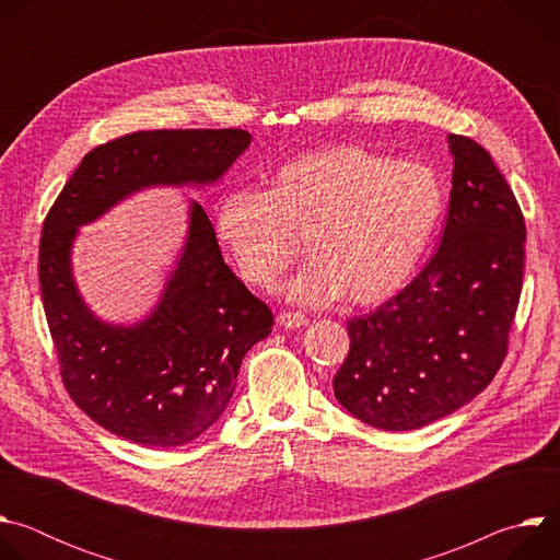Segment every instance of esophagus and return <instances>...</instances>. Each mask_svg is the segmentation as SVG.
I'll list each match as a JSON object with an SVG mask.
<instances>
[{
	"instance_id": "1",
	"label": "esophagus",
	"mask_w": 560,
	"mask_h": 560,
	"mask_svg": "<svg viewBox=\"0 0 560 560\" xmlns=\"http://www.w3.org/2000/svg\"><path fill=\"white\" fill-rule=\"evenodd\" d=\"M277 324L285 330H294V328H303L307 326V318L301 312H281L277 316Z\"/></svg>"
}]
</instances>
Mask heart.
I'll use <instances>...</instances> for the list:
<instances>
[{
	"label": "heart",
	"instance_id": "heart-1",
	"mask_svg": "<svg viewBox=\"0 0 560 560\" xmlns=\"http://www.w3.org/2000/svg\"><path fill=\"white\" fill-rule=\"evenodd\" d=\"M436 171L354 143L303 152L264 192L228 190L214 230L238 277L270 290L303 238L312 259L285 292L296 303L378 305L415 275L445 214Z\"/></svg>",
	"mask_w": 560,
	"mask_h": 560
}]
</instances>
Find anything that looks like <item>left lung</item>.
I'll list each match as a JSON object with an SVG mask.
<instances>
[{
  "instance_id": "8db88e82",
  "label": "left lung",
  "mask_w": 560,
  "mask_h": 560,
  "mask_svg": "<svg viewBox=\"0 0 560 560\" xmlns=\"http://www.w3.org/2000/svg\"><path fill=\"white\" fill-rule=\"evenodd\" d=\"M450 212L421 275L348 322L350 352L332 378L359 421L408 432L481 394L499 372L525 266V221L505 177L476 141L447 135Z\"/></svg>"
}]
</instances>
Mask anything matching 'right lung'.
<instances>
[{"label":"right lung","mask_w":560,"mask_h":560,"mask_svg":"<svg viewBox=\"0 0 560 560\" xmlns=\"http://www.w3.org/2000/svg\"><path fill=\"white\" fill-rule=\"evenodd\" d=\"M246 130H143L91 150L52 203L39 244L48 328L72 401L104 430L177 447L219 421L246 352L272 312L223 261L206 210L188 203L179 257L150 312L132 324L97 316L77 288L79 228L150 188H210L250 145Z\"/></svg>","instance_id":"obj_1"}]
</instances>
